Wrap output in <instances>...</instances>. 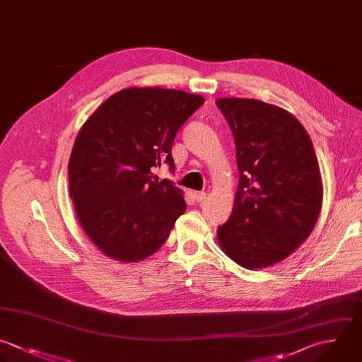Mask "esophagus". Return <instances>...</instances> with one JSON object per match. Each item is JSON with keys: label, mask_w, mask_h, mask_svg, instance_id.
Here are the masks:
<instances>
[{"label": "esophagus", "mask_w": 362, "mask_h": 362, "mask_svg": "<svg viewBox=\"0 0 362 362\" xmlns=\"http://www.w3.org/2000/svg\"><path fill=\"white\" fill-rule=\"evenodd\" d=\"M192 197H194V199H195L197 202H201V201H204V199L206 198V192H202V191H195V192L192 194Z\"/></svg>", "instance_id": "34e87169"}]
</instances>
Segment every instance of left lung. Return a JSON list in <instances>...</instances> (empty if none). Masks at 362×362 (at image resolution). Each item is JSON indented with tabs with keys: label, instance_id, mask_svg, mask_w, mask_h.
<instances>
[{
	"label": "left lung",
	"instance_id": "8db88e82",
	"mask_svg": "<svg viewBox=\"0 0 362 362\" xmlns=\"http://www.w3.org/2000/svg\"><path fill=\"white\" fill-rule=\"evenodd\" d=\"M239 168L233 209L218 228L222 252L246 269H263L293 253L311 233L322 182L310 136L287 110L257 99L222 98Z\"/></svg>",
	"mask_w": 362,
	"mask_h": 362
}]
</instances>
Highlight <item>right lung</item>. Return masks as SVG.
<instances>
[{"label":"right lung","mask_w":362,"mask_h":362,"mask_svg":"<svg viewBox=\"0 0 362 362\" xmlns=\"http://www.w3.org/2000/svg\"><path fill=\"white\" fill-rule=\"evenodd\" d=\"M201 95L158 86L127 88L85 122L69 158V194L78 221L106 256L133 263L156 253L187 204L153 167L174 170L180 127L204 105Z\"/></svg>","instance_id":"add662e5"}]
</instances>
